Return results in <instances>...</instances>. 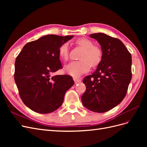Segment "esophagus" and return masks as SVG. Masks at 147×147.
<instances>
[{
  "label": "esophagus",
  "mask_w": 147,
  "mask_h": 147,
  "mask_svg": "<svg viewBox=\"0 0 147 147\" xmlns=\"http://www.w3.org/2000/svg\"><path fill=\"white\" fill-rule=\"evenodd\" d=\"M74 80L75 84L78 83H80V82H82L80 79H79V78H77V77H74Z\"/></svg>",
  "instance_id": "obj_1"
}]
</instances>
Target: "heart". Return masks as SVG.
<instances>
[{
    "label": "heart",
    "instance_id": "1",
    "mask_svg": "<svg viewBox=\"0 0 147 147\" xmlns=\"http://www.w3.org/2000/svg\"><path fill=\"white\" fill-rule=\"evenodd\" d=\"M76 43L80 47L83 49V51L80 56L81 61L72 62L65 67V72L75 77L88 72L90 69V65L92 67L98 65L101 63L103 56L102 48L99 46L94 45L90 39L80 38L77 40ZM59 54L63 60L66 61L69 59L68 43H64L60 46Z\"/></svg>",
    "mask_w": 147,
    "mask_h": 147
}]
</instances>
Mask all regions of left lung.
<instances>
[{"instance_id": "obj_1", "label": "left lung", "mask_w": 147, "mask_h": 147, "mask_svg": "<svg viewBox=\"0 0 147 147\" xmlns=\"http://www.w3.org/2000/svg\"><path fill=\"white\" fill-rule=\"evenodd\" d=\"M99 43L101 63L92 75L84 77L83 105L92 112L104 113L118 105L125 97L132 78V57L120 40L104 33L90 35Z\"/></svg>"}]
</instances>
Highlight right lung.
Instances as JSON below:
<instances>
[{"label": "right lung", "instance_id": "right-lung-1", "mask_svg": "<svg viewBox=\"0 0 147 147\" xmlns=\"http://www.w3.org/2000/svg\"><path fill=\"white\" fill-rule=\"evenodd\" d=\"M73 38L47 35L26 44L16 57L14 78L23 103L39 113H50L63 104L74 81L68 75H51L63 68L60 46Z\"/></svg>", "mask_w": 147, "mask_h": 147}]
</instances>
